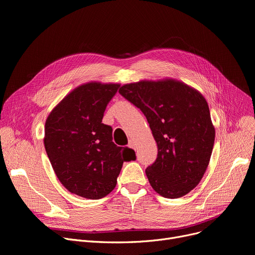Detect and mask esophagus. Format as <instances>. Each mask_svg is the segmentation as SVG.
Masks as SVG:
<instances>
[{"label": "esophagus", "instance_id": "esophagus-1", "mask_svg": "<svg viewBox=\"0 0 255 255\" xmlns=\"http://www.w3.org/2000/svg\"><path fill=\"white\" fill-rule=\"evenodd\" d=\"M128 146H129L130 149H134V150H135V144H134V142H133V140H130V141H129Z\"/></svg>", "mask_w": 255, "mask_h": 255}]
</instances>
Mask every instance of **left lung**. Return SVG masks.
I'll list each match as a JSON object with an SVG mask.
<instances>
[{
  "label": "left lung",
  "instance_id": "left-lung-1",
  "mask_svg": "<svg viewBox=\"0 0 255 255\" xmlns=\"http://www.w3.org/2000/svg\"><path fill=\"white\" fill-rule=\"evenodd\" d=\"M119 93L143 113L157 142L156 161L145 169L153 189L166 198L189 193L205 175L215 140L202 93L173 78L142 79Z\"/></svg>",
  "mask_w": 255,
  "mask_h": 255
}]
</instances>
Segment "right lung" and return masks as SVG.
Wrapping results in <instances>:
<instances>
[{
  "label": "right lung",
  "instance_id": "add662e5",
  "mask_svg": "<svg viewBox=\"0 0 255 255\" xmlns=\"http://www.w3.org/2000/svg\"><path fill=\"white\" fill-rule=\"evenodd\" d=\"M119 84L89 82L73 89L52 109L44 129V146L61 184L89 199L110 194L130 149L113 141V128L102 123ZM129 150L128 158L124 156Z\"/></svg>",
  "mask_w": 255,
  "mask_h": 255
}]
</instances>
